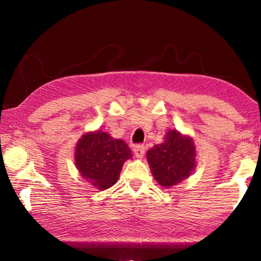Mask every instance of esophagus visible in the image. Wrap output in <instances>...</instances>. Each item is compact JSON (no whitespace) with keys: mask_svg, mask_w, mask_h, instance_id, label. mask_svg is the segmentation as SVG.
<instances>
[{"mask_svg":"<svg viewBox=\"0 0 261 261\" xmlns=\"http://www.w3.org/2000/svg\"><path fill=\"white\" fill-rule=\"evenodd\" d=\"M145 152H146V149L143 146H136L134 148V153L138 159L143 158V154H145Z\"/></svg>","mask_w":261,"mask_h":261,"instance_id":"34e87169","label":"esophagus"}]
</instances>
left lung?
Segmentation results:
<instances>
[{
  "label": "left lung",
  "instance_id": "8db88e82",
  "mask_svg": "<svg viewBox=\"0 0 261 261\" xmlns=\"http://www.w3.org/2000/svg\"><path fill=\"white\" fill-rule=\"evenodd\" d=\"M193 138L169 130L165 141L147 151L151 174L159 185L169 188L188 178L195 170L197 158Z\"/></svg>",
  "mask_w": 261,
  "mask_h": 261
}]
</instances>
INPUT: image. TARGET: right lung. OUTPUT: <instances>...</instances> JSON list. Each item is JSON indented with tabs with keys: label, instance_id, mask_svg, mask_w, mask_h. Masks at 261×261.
<instances>
[{
	"label": "right lung",
	"instance_id": "obj_1",
	"mask_svg": "<svg viewBox=\"0 0 261 261\" xmlns=\"http://www.w3.org/2000/svg\"><path fill=\"white\" fill-rule=\"evenodd\" d=\"M75 166L81 176L95 188L104 191L118 181L122 166L132 158L130 148L102 130L81 137L75 148Z\"/></svg>",
	"mask_w": 261,
	"mask_h": 261
}]
</instances>
